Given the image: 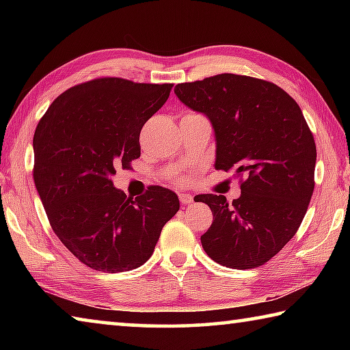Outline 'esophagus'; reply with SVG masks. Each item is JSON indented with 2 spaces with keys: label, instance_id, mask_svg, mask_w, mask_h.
Returning a JSON list of instances; mask_svg holds the SVG:
<instances>
[{
  "label": "esophagus",
  "instance_id": "esophagus-1",
  "mask_svg": "<svg viewBox=\"0 0 350 350\" xmlns=\"http://www.w3.org/2000/svg\"><path fill=\"white\" fill-rule=\"evenodd\" d=\"M179 200H180V204L182 205H189V204H193V196L191 194H179Z\"/></svg>",
  "mask_w": 350,
  "mask_h": 350
}]
</instances>
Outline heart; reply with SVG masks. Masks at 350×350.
Segmentation results:
<instances>
[{"mask_svg":"<svg viewBox=\"0 0 350 350\" xmlns=\"http://www.w3.org/2000/svg\"><path fill=\"white\" fill-rule=\"evenodd\" d=\"M177 180H182V177H177Z\"/></svg>","mask_w":350,"mask_h":350,"instance_id":"1","label":"heart"}]
</instances>
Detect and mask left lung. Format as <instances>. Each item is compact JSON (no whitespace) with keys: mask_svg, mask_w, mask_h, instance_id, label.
<instances>
[{"mask_svg":"<svg viewBox=\"0 0 350 350\" xmlns=\"http://www.w3.org/2000/svg\"><path fill=\"white\" fill-rule=\"evenodd\" d=\"M176 96L210 118L216 170L234 171L241 198L202 194L213 224L205 253L228 269L270 260L298 232L315 188L317 146L298 103L275 83L238 74L180 83Z\"/></svg>","mask_w":350,"mask_h":350,"instance_id":"obj_1","label":"left lung"}]
</instances>
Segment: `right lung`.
<instances>
[{
    "label": "right lung",
    "mask_w": 350,
    "mask_h": 350,
    "mask_svg": "<svg viewBox=\"0 0 350 350\" xmlns=\"http://www.w3.org/2000/svg\"><path fill=\"white\" fill-rule=\"evenodd\" d=\"M173 83L102 77L69 88L33 134V182L57 238L98 271H128L151 258L179 211L177 194L150 187L139 198L112 185L116 168L140 157V131L170 97Z\"/></svg>",
    "instance_id": "right-lung-1"
}]
</instances>
